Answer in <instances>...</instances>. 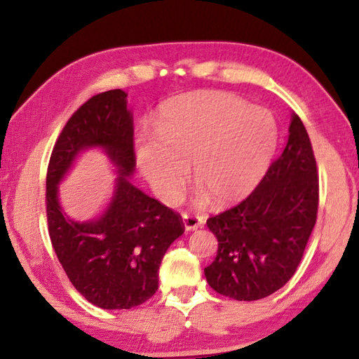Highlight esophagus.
I'll return each mask as SVG.
<instances>
[{
    "label": "esophagus",
    "instance_id": "1",
    "mask_svg": "<svg viewBox=\"0 0 359 359\" xmlns=\"http://www.w3.org/2000/svg\"><path fill=\"white\" fill-rule=\"evenodd\" d=\"M184 226L187 231H195L198 227L205 226V217L203 216H194V214H184Z\"/></svg>",
    "mask_w": 359,
    "mask_h": 359
}]
</instances>
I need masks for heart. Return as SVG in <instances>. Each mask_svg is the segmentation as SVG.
Here are the masks:
<instances>
[{
    "mask_svg": "<svg viewBox=\"0 0 359 359\" xmlns=\"http://www.w3.org/2000/svg\"><path fill=\"white\" fill-rule=\"evenodd\" d=\"M276 147L269 111L232 93L196 92L165 101L156 130L137 135L135 159L165 200L180 195L194 163L198 189L212 205H227L259 184Z\"/></svg>",
    "mask_w": 359,
    "mask_h": 359,
    "instance_id": "obj_1",
    "label": "heart"
}]
</instances>
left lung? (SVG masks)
Masks as SVG:
<instances>
[{
	"label": "left lung",
	"instance_id": "left-lung-1",
	"mask_svg": "<svg viewBox=\"0 0 359 359\" xmlns=\"http://www.w3.org/2000/svg\"><path fill=\"white\" fill-rule=\"evenodd\" d=\"M319 180L311 140L292 114L288 142L242 203L206 221L217 255L210 287L238 302L272 295L295 274L318 217Z\"/></svg>",
	"mask_w": 359,
	"mask_h": 359
}]
</instances>
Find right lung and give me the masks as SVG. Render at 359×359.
I'll return each instance as SVG.
<instances>
[{
    "label": "right lung",
    "mask_w": 359,
    "mask_h": 359,
    "mask_svg": "<svg viewBox=\"0 0 359 359\" xmlns=\"http://www.w3.org/2000/svg\"><path fill=\"white\" fill-rule=\"evenodd\" d=\"M87 147H103L120 177L107 211L95 222L76 223L60 210L57 184ZM133 169V119L119 88L92 96L74 112L48 164L51 245L76 290L103 309H130L151 298L163 256L185 231L177 212L130 184Z\"/></svg>",
    "instance_id": "add662e5"
}]
</instances>
